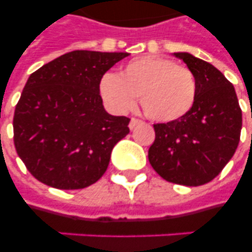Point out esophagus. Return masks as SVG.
I'll list each match as a JSON object with an SVG mask.
<instances>
[{"instance_id": "esophagus-1", "label": "esophagus", "mask_w": 252, "mask_h": 252, "mask_svg": "<svg viewBox=\"0 0 252 252\" xmlns=\"http://www.w3.org/2000/svg\"><path fill=\"white\" fill-rule=\"evenodd\" d=\"M141 120H138V119H136V118H132L130 119V123H129V128L130 129H134V128H136V126H138V124H141Z\"/></svg>"}]
</instances>
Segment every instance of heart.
Listing matches in <instances>:
<instances>
[{"mask_svg":"<svg viewBox=\"0 0 252 252\" xmlns=\"http://www.w3.org/2000/svg\"><path fill=\"white\" fill-rule=\"evenodd\" d=\"M104 103L115 112L129 111L140 96L145 115L168 123L187 115L195 104L197 82L191 69L159 56L134 59L120 76L107 73L99 84Z\"/></svg>","mask_w":252,"mask_h":252,"instance_id":"1","label":"heart"}]
</instances>
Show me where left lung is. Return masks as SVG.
I'll use <instances>...</instances> for the list:
<instances>
[{
    "label": "left lung",
    "mask_w": 252,
    "mask_h": 252,
    "mask_svg": "<svg viewBox=\"0 0 252 252\" xmlns=\"http://www.w3.org/2000/svg\"><path fill=\"white\" fill-rule=\"evenodd\" d=\"M195 74L197 94L183 118L154 124L152 167L170 183L203 186L222 171L238 148L242 110L234 86L219 69L189 53H174Z\"/></svg>",
    "instance_id": "8db88e82"
}]
</instances>
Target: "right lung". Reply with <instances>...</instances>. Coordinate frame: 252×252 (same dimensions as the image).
<instances>
[{
  "label": "right lung",
  "mask_w": 252,
  "mask_h": 252,
  "mask_svg": "<svg viewBox=\"0 0 252 252\" xmlns=\"http://www.w3.org/2000/svg\"><path fill=\"white\" fill-rule=\"evenodd\" d=\"M126 52L73 51L33 72L15 107L14 145L33 178L59 189L98 182L130 119L103 107L99 84Z\"/></svg>",
  "instance_id": "obj_1"
}]
</instances>
